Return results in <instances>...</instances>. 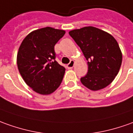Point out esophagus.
<instances>
[{"mask_svg":"<svg viewBox=\"0 0 133 133\" xmlns=\"http://www.w3.org/2000/svg\"><path fill=\"white\" fill-rule=\"evenodd\" d=\"M74 65H75V61L71 60L68 64L66 65V66H67V68L68 69H72L73 68V66H74Z\"/></svg>","mask_w":133,"mask_h":133,"instance_id":"esophagus-1","label":"esophagus"}]
</instances>
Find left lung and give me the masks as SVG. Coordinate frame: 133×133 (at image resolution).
I'll return each mask as SVG.
<instances>
[{"label":"left lung","mask_w":133,"mask_h":133,"mask_svg":"<svg viewBox=\"0 0 133 133\" xmlns=\"http://www.w3.org/2000/svg\"><path fill=\"white\" fill-rule=\"evenodd\" d=\"M69 34L88 61V73L80 78L82 85L92 90L109 85L122 64V55L117 40L110 34L93 26L72 30Z\"/></svg>","instance_id":"8db88e82"}]
</instances>
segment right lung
<instances>
[{
    "label": "right lung",
    "mask_w": 133,
    "mask_h": 133,
    "mask_svg": "<svg viewBox=\"0 0 133 133\" xmlns=\"http://www.w3.org/2000/svg\"><path fill=\"white\" fill-rule=\"evenodd\" d=\"M65 31L52 27L35 30L19 48L17 66L26 85L37 93L54 92L62 82L65 68L56 61L54 46Z\"/></svg>",
    "instance_id": "add662e5"
}]
</instances>
